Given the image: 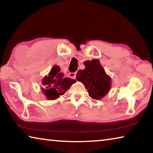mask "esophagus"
Returning <instances> with one entry per match:
<instances>
[{
	"label": "esophagus",
	"mask_w": 153,
	"mask_h": 153,
	"mask_svg": "<svg viewBox=\"0 0 153 153\" xmlns=\"http://www.w3.org/2000/svg\"><path fill=\"white\" fill-rule=\"evenodd\" d=\"M69 77H70V78H72V79H76V72H75V73H69Z\"/></svg>",
	"instance_id": "obj_1"
}]
</instances>
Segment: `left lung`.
I'll return each mask as SVG.
<instances>
[{
	"instance_id": "obj_1",
	"label": "left lung",
	"mask_w": 153,
	"mask_h": 153,
	"mask_svg": "<svg viewBox=\"0 0 153 153\" xmlns=\"http://www.w3.org/2000/svg\"><path fill=\"white\" fill-rule=\"evenodd\" d=\"M84 64L85 69L77 71L76 79L84 84L89 97L94 100L101 99L110 91L111 77L106 74L98 59L84 61Z\"/></svg>"
}]
</instances>
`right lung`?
Returning a JSON list of instances; mask_svg holds the SVG:
<instances>
[{"mask_svg":"<svg viewBox=\"0 0 153 153\" xmlns=\"http://www.w3.org/2000/svg\"><path fill=\"white\" fill-rule=\"evenodd\" d=\"M60 71L61 69L58 65L53 66L48 76H46L42 80V91L48 100L58 98L76 82L75 79L64 77Z\"/></svg>","mask_w":153,"mask_h":153,"instance_id":"1","label":"right lung"}]
</instances>
